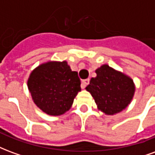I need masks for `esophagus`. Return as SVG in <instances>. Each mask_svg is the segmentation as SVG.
I'll return each instance as SVG.
<instances>
[{
  "mask_svg": "<svg viewBox=\"0 0 155 155\" xmlns=\"http://www.w3.org/2000/svg\"><path fill=\"white\" fill-rule=\"evenodd\" d=\"M89 82H90V80L89 79H85V80H83L82 81V83H81V87L83 88H85V86L89 84Z\"/></svg>",
  "mask_w": 155,
  "mask_h": 155,
  "instance_id": "esophagus-1",
  "label": "esophagus"
}]
</instances>
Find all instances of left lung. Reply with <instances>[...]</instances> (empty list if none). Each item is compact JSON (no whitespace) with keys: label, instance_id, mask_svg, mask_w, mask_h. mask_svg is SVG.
Here are the masks:
<instances>
[{"label":"left lung","instance_id":"left-lung-1","mask_svg":"<svg viewBox=\"0 0 155 155\" xmlns=\"http://www.w3.org/2000/svg\"><path fill=\"white\" fill-rule=\"evenodd\" d=\"M85 88L94 98L98 109L105 114L113 115L124 110L133 99L135 86L126 74L103 64L95 71Z\"/></svg>","mask_w":155,"mask_h":155}]
</instances>
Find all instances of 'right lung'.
Returning a JSON list of instances; mask_svg holds the SVG:
<instances>
[{
    "label": "right lung",
    "instance_id": "1",
    "mask_svg": "<svg viewBox=\"0 0 155 155\" xmlns=\"http://www.w3.org/2000/svg\"><path fill=\"white\" fill-rule=\"evenodd\" d=\"M32 100L37 107L50 115H61L71 109L81 80L66 61H48L32 71L27 81Z\"/></svg>",
    "mask_w": 155,
    "mask_h": 155
}]
</instances>
